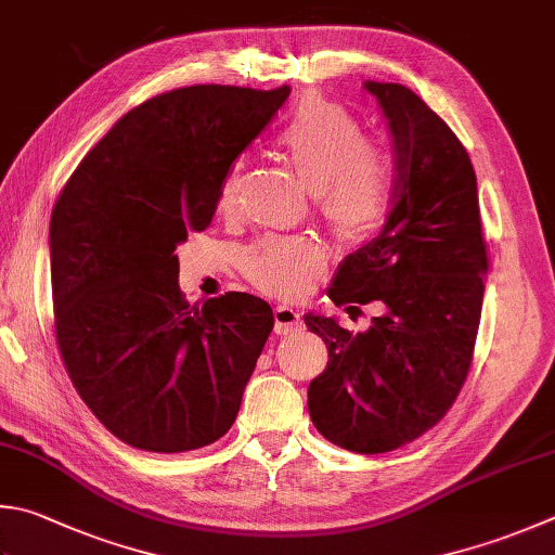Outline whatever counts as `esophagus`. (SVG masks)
Returning a JSON list of instances; mask_svg holds the SVG:
<instances>
[{
  "instance_id": "34e87169",
  "label": "esophagus",
  "mask_w": 555,
  "mask_h": 555,
  "mask_svg": "<svg viewBox=\"0 0 555 555\" xmlns=\"http://www.w3.org/2000/svg\"><path fill=\"white\" fill-rule=\"evenodd\" d=\"M301 331V313L299 309L289 305L275 307V333L278 336H292V333Z\"/></svg>"
}]
</instances>
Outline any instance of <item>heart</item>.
<instances>
[{"instance_id": "1", "label": "heart", "mask_w": 555, "mask_h": 555, "mask_svg": "<svg viewBox=\"0 0 555 555\" xmlns=\"http://www.w3.org/2000/svg\"><path fill=\"white\" fill-rule=\"evenodd\" d=\"M280 147L301 179L319 193L323 215L345 242H367L391 212L393 179L386 154L367 142L354 115L321 96H307L280 132ZM238 166L219 188V203L232 205ZM326 256L307 236H263L244 254L246 275L260 289L280 297L305 292L321 273Z\"/></svg>"}]
</instances>
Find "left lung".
<instances>
[{
  "label": "left lung",
  "mask_w": 555,
  "mask_h": 555,
  "mask_svg": "<svg viewBox=\"0 0 555 555\" xmlns=\"http://www.w3.org/2000/svg\"><path fill=\"white\" fill-rule=\"evenodd\" d=\"M393 140L391 212L345 256L331 280L336 305L379 299L362 333L307 313L328 364L309 384V415L328 442L358 454L393 452L442 421L472 367L488 256L476 171L464 144L401 83H362Z\"/></svg>",
  "instance_id": "1"
}]
</instances>
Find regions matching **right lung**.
<instances>
[{"instance_id": "right-lung-1", "label": "right lung", "mask_w": 555, "mask_h": 555, "mask_svg": "<svg viewBox=\"0 0 555 555\" xmlns=\"http://www.w3.org/2000/svg\"><path fill=\"white\" fill-rule=\"evenodd\" d=\"M287 96V83H201L144 101L83 156L52 207L62 360L125 444L191 452L236 421L273 309L246 292L188 307L176 246L210 227L224 176Z\"/></svg>"}]
</instances>
